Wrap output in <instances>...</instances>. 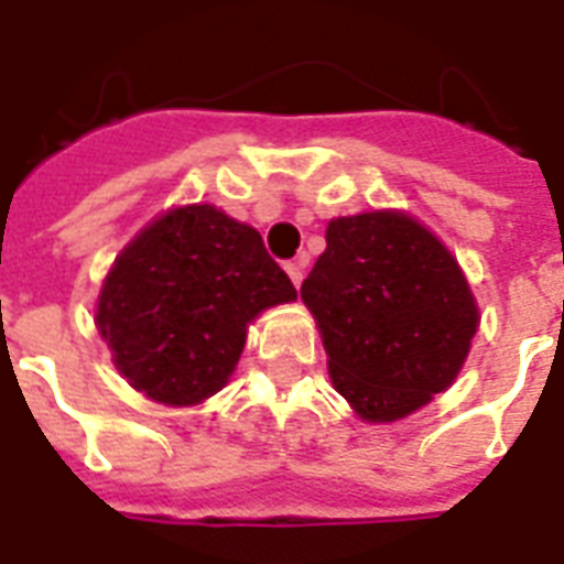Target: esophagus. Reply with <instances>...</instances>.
Masks as SVG:
<instances>
[{
  "label": "esophagus",
  "mask_w": 564,
  "mask_h": 564,
  "mask_svg": "<svg viewBox=\"0 0 564 564\" xmlns=\"http://www.w3.org/2000/svg\"><path fill=\"white\" fill-rule=\"evenodd\" d=\"M286 274H290V281L295 283V290H299L301 281H304V263H301V260H292V263H286Z\"/></svg>",
  "instance_id": "obj_1"
}]
</instances>
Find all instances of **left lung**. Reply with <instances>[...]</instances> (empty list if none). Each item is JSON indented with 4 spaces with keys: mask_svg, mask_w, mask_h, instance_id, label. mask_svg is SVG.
<instances>
[{
    "mask_svg": "<svg viewBox=\"0 0 564 564\" xmlns=\"http://www.w3.org/2000/svg\"><path fill=\"white\" fill-rule=\"evenodd\" d=\"M301 301L328 351L334 390L367 423H393L462 372L479 307L449 248L399 209L328 221Z\"/></svg>",
    "mask_w": 564,
    "mask_h": 564,
    "instance_id": "left-lung-1",
    "label": "left lung"
}]
</instances>
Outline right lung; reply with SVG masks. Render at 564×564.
<instances>
[{
	"label": "right lung",
	"instance_id": "right-lung-1",
	"mask_svg": "<svg viewBox=\"0 0 564 564\" xmlns=\"http://www.w3.org/2000/svg\"><path fill=\"white\" fill-rule=\"evenodd\" d=\"M295 299L253 227L186 204L156 215L115 257L94 319L129 384L159 405L188 408L230 381L248 325Z\"/></svg>",
	"mask_w": 564,
	"mask_h": 564
}]
</instances>
